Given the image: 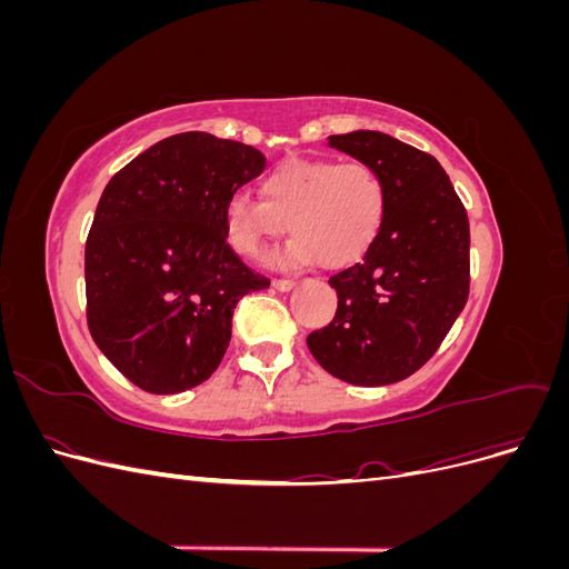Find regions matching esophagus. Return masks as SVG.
I'll return each mask as SVG.
<instances>
[{
	"label": "esophagus",
	"instance_id": "1",
	"mask_svg": "<svg viewBox=\"0 0 569 569\" xmlns=\"http://www.w3.org/2000/svg\"><path fill=\"white\" fill-rule=\"evenodd\" d=\"M272 287L280 289V291H291L297 287V282L295 280H272Z\"/></svg>",
	"mask_w": 569,
	"mask_h": 569
}]
</instances>
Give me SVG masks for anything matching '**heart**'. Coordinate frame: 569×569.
I'll return each instance as SVG.
<instances>
[{"mask_svg": "<svg viewBox=\"0 0 569 569\" xmlns=\"http://www.w3.org/2000/svg\"><path fill=\"white\" fill-rule=\"evenodd\" d=\"M387 192L380 173L363 161L289 159L261 182V199L232 194L222 211L230 247L261 261L268 244L287 232L295 239L274 256V266L353 263L382 228Z\"/></svg>", "mask_w": 569, "mask_h": 569, "instance_id": "b5f03b06", "label": "heart"}]
</instances>
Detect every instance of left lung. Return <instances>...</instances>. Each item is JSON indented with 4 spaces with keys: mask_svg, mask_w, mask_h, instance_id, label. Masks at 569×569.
Segmentation results:
<instances>
[{
    "mask_svg": "<svg viewBox=\"0 0 569 569\" xmlns=\"http://www.w3.org/2000/svg\"><path fill=\"white\" fill-rule=\"evenodd\" d=\"M330 147L380 173L387 209L360 263L330 278L335 320L306 343L339 380L382 387L420 370L468 301V211L439 161L391 134H332Z\"/></svg>",
    "mask_w": 569,
    "mask_h": 569,
    "instance_id": "8db88e82",
    "label": "left lung"
}]
</instances>
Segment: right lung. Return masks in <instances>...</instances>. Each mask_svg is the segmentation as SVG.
<instances>
[{
  "mask_svg": "<svg viewBox=\"0 0 569 569\" xmlns=\"http://www.w3.org/2000/svg\"><path fill=\"white\" fill-rule=\"evenodd\" d=\"M258 149L180 132L109 180L84 244L88 327L132 385L180 393L209 380L249 291L270 287L226 242L228 199L258 178Z\"/></svg>",
  "mask_w": 569,
  "mask_h": 569,
  "instance_id": "right-lung-1",
  "label": "right lung"
}]
</instances>
